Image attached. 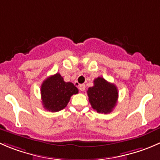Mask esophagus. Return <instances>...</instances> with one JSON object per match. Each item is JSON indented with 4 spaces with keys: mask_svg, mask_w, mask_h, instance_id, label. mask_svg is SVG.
Segmentation results:
<instances>
[{
    "mask_svg": "<svg viewBox=\"0 0 160 160\" xmlns=\"http://www.w3.org/2000/svg\"><path fill=\"white\" fill-rule=\"evenodd\" d=\"M79 89L81 91H84L85 90V85L84 84H80L79 85Z\"/></svg>",
    "mask_w": 160,
    "mask_h": 160,
    "instance_id": "esophagus-1",
    "label": "esophagus"
}]
</instances>
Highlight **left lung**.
Instances as JSON below:
<instances>
[{
    "label": "left lung",
    "instance_id": "8db88e82",
    "mask_svg": "<svg viewBox=\"0 0 160 160\" xmlns=\"http://www.w3.org/2000/svg\"><path fill=\"white\" fill-rule=\"evenodd\" d=\"M91 106L99 113H109L117 103L118 90L116 85L102 77L94 79V86L88 90Z\"/></svg>",
    "mask_w": 160,
    "mask_h": 160
}]
</instances>
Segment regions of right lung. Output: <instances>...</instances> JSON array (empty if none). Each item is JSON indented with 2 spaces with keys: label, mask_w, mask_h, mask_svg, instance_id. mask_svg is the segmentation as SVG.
Instances as JSON below:
<instances>
[{
  "label": "right lung",
  "mask_w": 160,
  "mask_h": 160,
  "mask_svg": "<svg viewBox=\"0 0 160 160\" xmlns=\"http://www.w3.org/2000/svg\"><path fill=\"white\" fill-rule=\"evenodd\" d=\"M78 89L71 82H65L59 73L48 77L41 88L43 106L45 109L55 112L66 107L72 94L78 93Z\"/></svg>",
  "instance_id": "obj_1"
}]
</instances>
